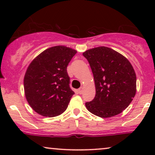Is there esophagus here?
I'll return each mask as SVG.
<instances>
[{
    "label": "esophagus",
    "instance_id": "1",
    "mask_svg": "<svg viewBox=\"0 0 155 155\" xmlns=\"http://www.w3.org/2000/svg\"><path fill=\"white\" fill-rule=\"evenodd\" d=\"M83 90H84L83 87H81L78 89V93H79L80 94H82V92H83Z\"/></svg>",
    "mask_w": 155,
    "mask_h": 155
}]
</instances>
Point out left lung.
Instances as JSON below:
<instances>
[{"label": "left lung", "instance_id": "left-lung-1", "mask_svg": "<svg viewBox=\"0 0 155 155\" xmlns=\"http://www.w3.org/2000/svg\"><path fill=\"white\" fill-rule=\"evenodd\" d=\"M82 55L90 63L96 90L94 99L85 103L86 108L101 118L120 114L136 93V75L130 61L106 46L87 50Z\"/></svg>", "mask_w": 155, "mask_h": 155}]
</instances>
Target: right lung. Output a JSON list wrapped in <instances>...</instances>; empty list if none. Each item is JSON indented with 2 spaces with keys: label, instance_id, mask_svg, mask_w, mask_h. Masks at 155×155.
<instances>
[{
  "label": "right lung",
  "instance_id": "right-lung-1",
  "mask_svg": "<svg viewBox=\"0 0 155 155\" xmlns=\"http://www.w3.org/2000/svg\"><path fill=\"white\" fill-rule=\"evenodd\" d=\"M77 51L65 46L44 50L30 63L24 77L25 94L34 111L55 117L66 110L74 92L67 66Z\"/></svg>",
  "mask_w": 155,
  "mask_h": 155
}]
</instances>
